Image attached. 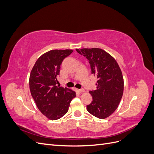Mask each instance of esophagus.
Masks as SVG:
<instances>
[{
  "mask_svg": "<svg viewBox=\"0 0 154 154\" xmlns=\"http://www.w3.org/2000/svg\"><path fill=\"white\" fill-rule=\"evenodd\" d=\"M78 92H85V90L83 88H82V89H77L76 90Z\"/></svg>",
  "mask_w": 154,
  "mask_h": 154,
  "instance_id": "obj_1",
  "label": "esophagus"
}]
</instances>
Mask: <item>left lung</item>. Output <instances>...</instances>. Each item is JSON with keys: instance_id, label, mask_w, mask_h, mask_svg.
Wrapping results in <instances>:
<instances>
[{"instance_id": "1", "label": "left lung", "mask_w": 154, "mask_h": 154, "mask_svg": "<svg viewBox=\"0 0 154 154\" xmlns=\"http://www.w3.org/2000/svg\"><path fill=\"white\" fill-rule=\"evenodd\" d=\"M88 60L91 72L97 78L96 89L89 91L92 101L87 105V111L95 117L105 119L117 109L123 93L122 71L116 60L99 48L76 49Z\"/></svg>"}]
</instances>
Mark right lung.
Listing matches in <instances>:
<instances>
[{
  "mask_svg": "<svg viewBox=\"0 0 154 154\" xmlns=\"http://www.w3.org/2000/svg\"><path fill=\"white\" fill-rule=\"evenodd\" d=\"M72 50H51L36 60L29 76V88L40 111L51 120H57L66 114L76 92L57 86V76L65 58Z\"/></svg>",
  "mask_w": 154,
  "mask_h": 154,
  "instance_id": "add662e5",
  "label": "right lung"
}]
</instances>
